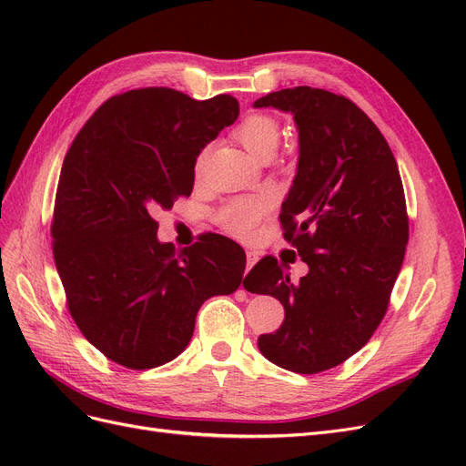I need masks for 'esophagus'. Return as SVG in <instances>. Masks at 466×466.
Returning <instances> with one entry per match:
<instances>
[{
    "label": "esophagus",
    "mask_w": 466,
    "mask_h": 466,
    "mask_svg": "<svg viewBox=\"0 0 466 466\" xmlns=\"http://www.w3.org/2000/svg\"><path fill=\"white\" fill-rule=\"evenodd\" d=\"M257 262H258V255H257V252L248 250V252H247V270H250V268L255 266Z\"/></svg>",
    "instance_id": "1"
}]
</instances>
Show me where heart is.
<instances>
[{
	"mask_svg": "<svg viewBox=\"0 0 466 466\" xmlns=\"http://www.w3.org/2000/svg\"><path fill=\"white\" fill-rule=\"evenodd\" d=\"M241 142L255 157H272L279 146L281 128L274 116L250 115L247 116L235 132ZM204 155H200L198 165H202ZM272 208L270 196H258V198H241L228 204L221 211V223L231 235L238 238H252L258 231L260 221Z\"/></svg>",
	"mask_w": 466,
	"mask_h": 466,
	"instance_id": "heart-1",
	"label": "heart"
}]
</instances>
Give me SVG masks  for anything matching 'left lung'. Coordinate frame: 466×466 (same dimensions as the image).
Wrapping results in <instances>:
<instances>
[{
    "mask_svg": "<svg viewBox=\"0 0 466 466\" xmlns=\"http://www.w3.org/2000/svg\"><path fill=\"white\" fill-rule=\"evenodd\" d=\"M255 106L291 112L298 124V175L279 221L309 272L291 281L266 257L243 286L286 311L274 334L258 336L262 356L313 375L354 356L387 313L408 245L404 188L385 136L350 98L303 86Z\"/></svg>",
    "mask_w": 466,
    "mask_h": 466,
    "instance_id": "obj_1",
    "label": "left lung"
}]
</instances>
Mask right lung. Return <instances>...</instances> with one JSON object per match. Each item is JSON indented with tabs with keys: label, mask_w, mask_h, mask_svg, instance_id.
I'll use <instances>...</instances> for the list:
<instances>
[{
	"label": "right lung",
	"mask_w": 466,
	"mask_h": 466,
	"mask_svg": "<svg viewBox=\"0 0 466 466\" xmlns=\"http://www.w3.org/2000/svg\"><path fill=\"white\" fill-rule=\"evenodd\" d=\"M231 95L208 101L146 87L110 96L69 147L52 250L69 315L110 361L151 370L190 342L196 315L241 286L245 250L221 235L175 250L153 211L190 196L200 151L237 120Z\"/></svg>",
	"instance_id": "right-lung-1"
}]
</instances>
